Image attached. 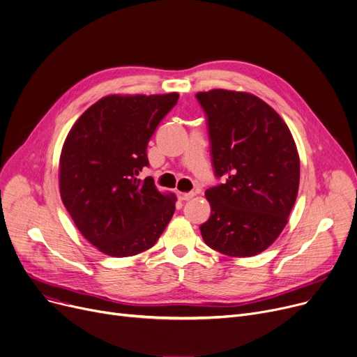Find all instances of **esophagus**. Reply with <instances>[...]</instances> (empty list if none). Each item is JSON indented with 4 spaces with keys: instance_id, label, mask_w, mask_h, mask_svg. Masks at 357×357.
Here are the masks:
<instances>
[{
    "instance_id": "esophagus-1",
    "label": "esophagus",
    "mask_w": 357,
    "mask_h": 357,
    "mask_svg": "<svg viewBox=\"0 0 357 357\" xmlns=\"http://www.w3.org/2000/svg\"><path fill=\"white\" fill-rule=\"evenodd\" d=\"M177 196H178L180 200H190V199H193V197L196 196V193H193V191H191V193H184V191H177Z\"/></svg>"
}]
</instances>
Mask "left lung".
Listing matches in <instances>:
<instances>
[{"mask_svg": "<svg viewBox=\"0 0 357 357\" xmlns=\"http://www.w3.org/2000/svg\"><path fill=\"white\" fill-rule=\"evenodd\" d=\"M207 114L213 166L225 183L206 190L210 218L200 226L208 248L231 257L264 252L289 222L300 158L283 119L244 91L196 94Z\"/></svg>", "mask_w": 357, "mask_h": 357, "instance_id": "left-lung-1", "label": "left lung"}]
</instances>
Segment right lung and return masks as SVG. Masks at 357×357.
I'll use <instances>...</instances> for the list:
<instances>
[{
	"mask_svg": "<svg viewBox=\"0 0 357 357\" xmlns=\"http://www.w3.org/2000/svg\"><path fill=\"white\" fill-rule=\"evenodd\" d=\"M178 94H113L100 98L71 127L60 155V195L79 233L101 253L128 257L155 244L177 197L160 193L147 144Z\"/></svg>",
	"mask_w": 357,
	"mask_h": 357,
	"instance_id": "add662e5",
	"label": "right lung"
}]
</instances>
